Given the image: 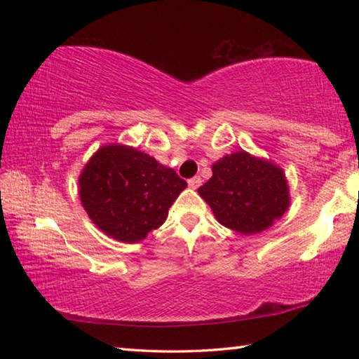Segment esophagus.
<instances>
[{
    "instance_id": "1",
    "label": "esophagus",
    "mask_w": 359,
    "mask_h": 359,
    "mask_svg": "<svg viewBox=\"0 0 359 359\" xmlns=\"http://www.w3.org/2000/svg\"><path fill=\"white\" fill-rule=\"evenodd\" d=\"M199 185H201V177H198V175H196V177L188 180V187L193 188V190H196Z\"/></svg>"
}]
</instances>
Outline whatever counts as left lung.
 <instances>
[{
  "label": "left lung",
  "instance_id": "left-lung-1",
  "mask_svg": "<svg viewBox=\"0 0 359 359\" xmlns=\"http://www.w3.org/2000/svg\"><path fill=\"white\" fill-rule=\"evenodd\" d=\"M217 222L244 236L271 228L291 204L285 171L272 160L245 150L212 165V177L198 188Z\"/></svg>",
  "mask_w": 359,
  "mask_h": 359
}]
</instances>
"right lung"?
Instances as JSON below:
<instances>
[{
    "label": "right lung",
    "instance_id": "add662e5",
    "mask_svg": "<svg viewBox=\"0 0 359 359\" xmlns=\"http://www.w3.org/2000/svg\"><path fill=\"white\" fill-rule=\"evenodd\" d=\"M185 188L174 169L118 142L96 150L79 175V196L90 220L125 244H137L160 228Z\"/></svg>",
    "mask_w": 359,
    "mask_h": 359
}]
</instances>
